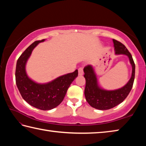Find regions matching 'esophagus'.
Here are the masks:
<instances>
[{"instance_id":"1","label":"esophagus","mask_w":146,"mask_h":146,"mask_svg":"<svg viewBox=\"0 0 146 146\" xmlns=\"http://www.w3.org/2000/svg\"><path fill=\"white\" fill-rule=\"evenodd\" d=\"M78 74H79V76H83V68H80L78 69Z\"/></svg>"}]
</instances>
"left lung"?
Segmentation results:
<instances>
[{
  "label": "left lung",
  "mask_w": 146,
  "mask_h": 146,
  "mask_svg": "<svg viewBox=\"0 0 146 146\" xmlns=\"http://www.w3.org/2000/svg\"><path fill=\"white\" fill-rule=\"evenodd\" d=\"M115 54L127 56L132 67L131 76L126 85L122 87L113 90H107L99 85L98 76L95 69L92 65L84 68V77L86 80L85 96L86 101L93 108L106 110L111 109L123 102L131 91L135 80V65L130 52L122 43L113 39Z\"/></svg>",
  "instance_id": "8db88e82"
}]
</instances>
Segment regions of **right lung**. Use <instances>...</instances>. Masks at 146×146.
<instances>
[{
  "label": "right lung",
  "instance_id": "1",
  "mask_svg": "<svg viewBox=\"0 0 146 146\" xmlns=\"http://www.w3.org/2000/svg\"><path fill=\"white\" fill-rule=\"evenodd\" d=\"M45 40L36 41L29 45L18 59L15 72L17 88L22 98L35 108L49 110L63 101L70 84L78 77V70L59 76L46 83H38L31 80L26 72V63L34 48Z\"/></svg>",
  "mask_w": 146,
  "mask_h": 146
}]
</instances>
